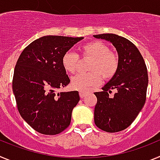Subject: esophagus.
I'll return each mask as SVG.
<instances>
[{
  "instance_id": "esophagus-1",
  "label": "esophagus",
  "mask_w": 160,
  "mask_h": 160,
  "mask_svg": "<svg viewBox=\"0 0 160 160\" xmlns=\"http://www.w3.org/2000/svg\"><path fill=\"white\" fill-rule=\"evenodd\" d=\"M87 91H84V90H80V91H79V95H80V98H84L85 97V95H86V94H87Z\"/></svg>"
}]
</instances>
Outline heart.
<instances>
[{"label":"heart","instance_id":"heart-1","mask_svg":"<svg viewBox=\"0 0 160 160\" xmlns=\"http://www.w3.org/2000/svg\"><path fill=\"white\" fill-rule=\"evenodd\" d=\"M82 58H90L87 66L90 72L78 73L71 79V86L78 90H87L97 86L102 81L111 80L115 76L119 66L118 53L110 50L107 44L100 41H92L84 44L80 49ZM79 64V56L73 51L62 55V65L69 73H75Z\"/></svg>","mask_w":160,"mask_h":160}]
</instances>
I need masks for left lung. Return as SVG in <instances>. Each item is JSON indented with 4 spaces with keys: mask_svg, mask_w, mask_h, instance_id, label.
<instances>
[{
    "mask_svg": "<svg viewBox=\"0 0 160 160\" xmlns=\"http://www.w3.org/2000/svg\"><path fill=\"white\" fill-rule=\"evenodd\" d=\"M109 41L116 48L119 66L116 74L95 92L94 123L107 132H118L128 128L138 116L147 98L148 69L136 46L127 38L114 33L94 35ZM112 89L116 94L109 97Z\"/></svg>",
    "mask_w": 160,
    "mask_h": 160,
    "instance_id": "left-lung-1",
    "label": "left lung"
}]
</instances>
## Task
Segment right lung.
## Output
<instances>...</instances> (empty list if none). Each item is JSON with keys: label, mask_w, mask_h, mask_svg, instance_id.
<instances>
[{"label": "right lung", "mask_w": 160, "mask_h": 160, "mask_svg": "<svg viewBox=\"0 0 160 160\" xmlns=\"http://www.w3.org/2000/svg\"><path fill=\"white\" fill-rule=\"evenodd\" d=\"M83 39L44 36L24 49L12 78L17 107L31 128L43 135L62 132L71 121L73 108L78 102V91L57 93L70 80L62 65V58Z\"/></svg>", "instance_id": "obj_1"}]
</instances>
